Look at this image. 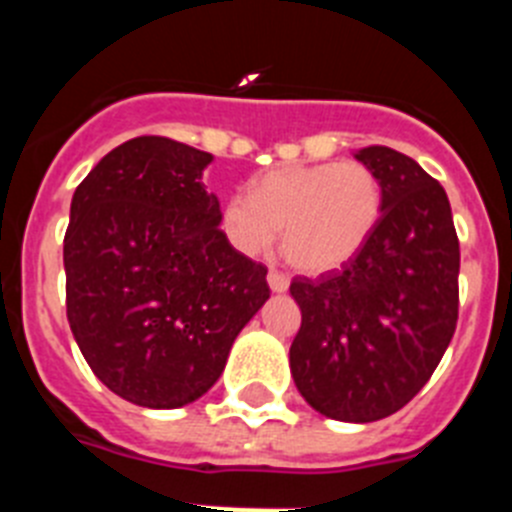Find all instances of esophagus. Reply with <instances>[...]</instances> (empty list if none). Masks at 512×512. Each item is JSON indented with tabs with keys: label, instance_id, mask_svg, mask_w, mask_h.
I'll return each mask as SVG.
<instances>
[{
	"label": "esophagus",
	"instance_id": "esophagus-1",
	"mask_svg": "<svg viewBox=\"0 0 512 512\" xmlns=\"http://www.w3.org/2000/svg\"><path fill=\"white\" fill-rule=\"evenodd\" d=\"M269 287H271V292H277V295H282V292H287L289 289V277L287 274H282V271H277V269H271L269 271Z\"/></svg>",
	"mask_w": 512,
	"mask_h": 512
}]
</instances>
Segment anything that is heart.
<instances>
[{
    "label": "heart",
    "mask_w": 512,
    "mask_h": 512,
    "mask_svg": "<svg viewBox=\"0 0 512 512\" xmlns=\"http://www.w3.org/2000/svg\"><path fill=\"white\" fill-rule=\"evenodd\" d=\"M384 212V187L361 161L279 166L230 194L220 228L235 251L261 256L282 230L284 259L305 274H328L364 251Z\"/></svg>",
    "instance_id": "1"
}]
</instances>
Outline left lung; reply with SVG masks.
I'll use <instances>...</instances> for the list:
<instances>
[{
    "label": "left lung",
    "mask_w": 512,
    "mask_h": 512,
    "mask_svg": "<svg viewBox=\"0 0 512 512\" xmlns=\"http://www.w3.org/2000/svg\"><path fill=\"white\" fill-rule=\"evenodd\" d=\"M384 187V212L341 271L289 287L302 325L289 369L312 410L374 423L405 408L436 372L459 318V238L449 197L405 153H354Z\"/></svg>",
    "instance_id": "1"
}]
</instances>
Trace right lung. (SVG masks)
<instances>
[{
  "instance_id": "obj_1",
  "label": "right lung",
  "mask_w": 512,
  "mask_h": 512,
  "mask_svg": "<svg viewBox=\"0 0 512 512\" xmlns=\"http://www.w3.org/2000/svg\"><path fill=\"white\" fill-rule=\"evenodd\" d=\"M210 164L212 153L143 135L112 148L71 200V333L99 382L140 408L200 400L269 300L266 266L217 228Z\"/></svg>"
}]
</instances>
